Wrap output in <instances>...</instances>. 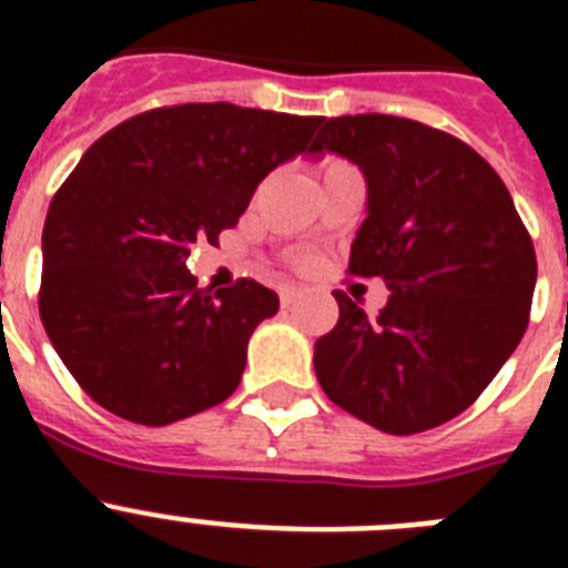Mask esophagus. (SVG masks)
Returning <instances> with one entry per match:
<instances>
[{
	"instance_id": "esophagus-1",
	"label": "esophagus",
	"mask_w": 568,
	"mask_h": 568,
	"mask_svg": "<svg viewBox=\"0 0 568 568\" xmlns=\"http://www.w3.org/2000/svg\"><path fill=\"white\" fill-rule=\"evenodd\" d=\"M278 295H281V307H293L295 298H298V290H295V287H281Z\"/></svg>"
}]
</instances>
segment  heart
<instances>
[{
    "label": "heart",
    "mask_w": 568,
    "mask_h": 568,
    "mask_svg": "<svg viewBox=\"0 0 568 568\" xmlns=\"http://www.w3.org/2000/svg\"><path fill=\"white\" fill-rule=\"evenodd\" d=\"M329 168H338V164H335V162H333V164H327V168H324V170H329Z\"/></svg>",
    "instance_id": "obj_1"
}]
</instances>
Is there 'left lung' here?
I'll return each mask as SVG.
<instances>
[{
	"mask_svg": "<svg viewBox=\"0 0 568 568\" xmlns=\"http://www.w3.org/2000/svg\"><path fill=\"white\" fill-rule=\"evenodd\" d=\"M341 155L366 182L349 273L384 278L369 318L335 293L338 324L315 341L333 404L389 435L453 420L509 361L529 324L535 247L500 175L469 144L398 115L324 119L310 155Z\"/></svg>",
	"mask_w": 568,
	"mask_h": 568,
	"instance_id": "left-lung-1",
	"label": "left lung"
}]
</instances>
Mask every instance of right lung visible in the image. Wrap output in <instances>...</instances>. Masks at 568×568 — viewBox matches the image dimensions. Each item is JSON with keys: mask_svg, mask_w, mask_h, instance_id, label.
<instances>
[{"mask_svg": "<svg viewBox=\"0 0 568 568\" xmlns=\"http://www.w3.org/2000/svg\"><path fill=\"white\" fill-rule=\"evenodd\" d=\"M321 122L179 104L90 144L44 219L39 315L99 406L168 426L235 393L250 335L278 313V295L247 278L202 290L190 247L235 227L264 175L310 153Z\"/></svg>", "mask_w": 568, "mask_h": 568, "instance_id": "add662e5", "label": "right lung"}]
</instances>
